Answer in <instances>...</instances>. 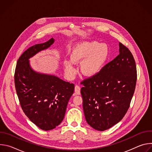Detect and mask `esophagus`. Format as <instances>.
Returning a JSON list of instances; mask_svg holds the SVG:
<instances>
[{
	"instance_id": "esophagus-1",
	"label": "esophagus",
	"mask_w": 152,
	"mask_h": 152,
	"mask_svg": "<svg viewBox=\"0 0 152 152\" xmlns=\"http://www.w3.org/2000/svg\"><path fill=\"white\" fill-rule=\"evenodd\" d=\"M75 93L77 95H80V87L79 85H76L75 87Z\"/></svg>"
}]
</instances>
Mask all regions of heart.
Masks as SVG:
<instances>
[{"instance_id":"b5f03b06","label":"heart","mask_w":152,"mask_h":152,"mask_svg":"<svg viewBox=\"0 0 152 152\" xmlns=\"http://www.w3.org/2000/svg\"><path fill=\"white\" fill-rule=\"evenodd\" d=\"M110 47L106 43L97 41L83 42L75 46L70 55V59L63 61L65 73L69 79L76 73L74 64L80 62L81 73L86 77H93L99 73L110 56Z\"/></svg>"}]
</instances>
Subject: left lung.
<instances>
[{
  "label": "left lung",
  "mask_w": 152,
  "mask_h": 152,
  "mask_svg": "<svg viewBox=\"0 0 152 152\" xmlns=\"http://www.w3.org/2000/svg\"><path fill=\"white\" fill-rule=\"evenodd\" d=\"M119 52L99 73L81 83L86 121L99 131L111 128L122 120L135 91L137 74L134 56L121 42Z\"/></svg>",
  "instance_id": "left-lung-1"
}]
</instances>
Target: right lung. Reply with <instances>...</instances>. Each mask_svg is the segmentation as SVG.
Listing matches in <instances>:
<instances>
[{"label": "right lung", "instance_id": "add662e5", "mask_svg": "<svg viewBox=\"0 0 152 152\" xmlns=\"http://www.w3.org/2000/svg\"><path fill=\"white\" fill-rule=\"evenodd\" d=\"M55 40L35 45L18 58L14 74L15 87L21 108L37 126L49 131L63 120L75 85L54 75L34 71L29 59L49 48Z\"/></svg>", "mask_w": 152, "mask_h": 152}]
</instances>
